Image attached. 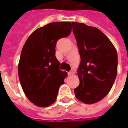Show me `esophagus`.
I'll list each match as a JSON object with an SVG mask.
<instances>
[{
  "label": "esophagus",
  "mask_w": 128,
  "mask_h": 128,
  "mask_svg": "<svg viewBox=\"0 0 128 128\" xmlns=\"http://www.w3.org/2000/svg\"><path fill=\"white\" fill-rule=\"evenodd\" d=\"M74 74H75V72H74V71H73V70H72V71H70V72H68V75H69V76L74 75Z\"/></svg>",
  "instance_id": "1"
}]
</instances>
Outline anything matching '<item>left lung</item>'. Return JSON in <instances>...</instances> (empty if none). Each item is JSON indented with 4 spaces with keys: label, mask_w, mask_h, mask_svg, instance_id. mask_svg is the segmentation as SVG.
I'll use <instances>...</instances> for the list:
<instances>
[{
    "label": "left lung",
    "mask_w": 128,
    "mask_h": 128,
    "mask_svg": "<svg viewBox=\"0 0 128 128\" xmlns=\"http://www.w3.org/2000/svg\"><path fill=\"white\" fill-rule=\"evenodd\" d=\"M81 56L78 70L80 84L76 97L91 104L102 100L110 91L117 74V50L109 38L98 28L72 22Z\"/></svg>",
    "instance_id": "left-lung-1"
}]
</instances>
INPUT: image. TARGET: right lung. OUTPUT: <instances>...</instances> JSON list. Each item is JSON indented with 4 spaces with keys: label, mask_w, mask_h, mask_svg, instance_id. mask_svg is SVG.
Listing matches in <instances>:
<instances>
[{
    "label": "right lung",
    "mask_w": 128,
    "mask_h": 128,
    "mask_svg": "<svg viewBox=\"0 0 128 128\" xmlns=\"http://www.w3.org/2000/svg\"><path fill=\"white\" fill-rule=\"evenodd\" d=\"M71 30L70 22H52L36 29L24 45L18 66L19 80L26 97L36 106L47 107L56 101L67 73L59 69L55 47L58 40Z\"/></svg>",
    "instance_id": "add662e5"
}]
</instances>
